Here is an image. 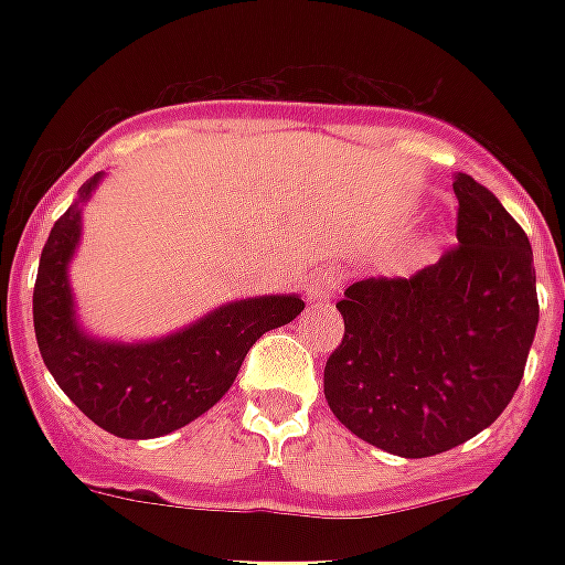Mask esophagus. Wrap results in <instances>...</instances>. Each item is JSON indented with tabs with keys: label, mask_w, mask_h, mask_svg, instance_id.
<instances>
[{
	"label": "esophagus",
	"mask_w": 565,
	"mask_h": 565,
	"mask_svg": "<svg viewBox=\"0 0 565 565\" xmlns=\"http://www.w3.org/2000/svg\"><path fill=\"white\" fill-rule=\"evenodd\" d=\"M340 281H343V273H337V269H322V273L313 278V284L308 287V296L313 301L331 299V296L340 290Z\"/></svg>",
	"instance_id": "obj_1"
}]
</instances>
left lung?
I'll return each mask as SVG.
<instances>
[{"instance_id":"8db88e82","label":"left lung","mask_w":565,"mask_h":565,"mask_svg":"<svg viewBox=\"0 0 565 565\" xmlns=\"http://www.w3.org/2000/svg\"><path fill=\"white\" fill-rule=\"evenodd\" d=\"M457 243L411 278H366L337 301L345 331L326 398L345 428L398 457L460 446L508 407L540 322L527 234L457 175Z\"/></svg>"}]
</instances>
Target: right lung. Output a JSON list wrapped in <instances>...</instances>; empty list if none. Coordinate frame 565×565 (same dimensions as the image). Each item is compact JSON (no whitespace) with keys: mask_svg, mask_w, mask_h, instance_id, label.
Returning a JSON list of instances; mask_svg holds the SVG:
<instances>
[{"mask_svg":"<svg viewBox=\"0 0 565 565\" xmlns=\"http://www.w3.org/2000/svg\"><path fill=\"white\" fill-rule=\"evenodd\" d=\"M102 175L78 190L49 231L34 281V334L46 370L78 411L122 439H152L211 411L234 384L248 349L273 328L299 317V296L231 301L167 340L99 343L73 319L66 264L82 234V207Z\"/></svg>","mask_w":565,"mask_h":565,"instance_id":"right-lung-1","label":"right lung"}]
</instances>
